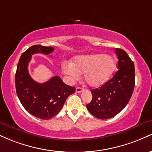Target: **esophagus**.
Here are the masks:
<instances>
[{
  "label": "esophagus",
  "instance_id": "esophagus-1",
  "mask_svg": "<svg viewBox=\"0 0 152 152\" xmlns=\"http://www.w3.org/2000/svg\"><path fill=\"white\" fill-rule=\"evenodd\" d=\"M83 91V88H82L81 87H77L76 89V91L77 92V93H81Z\"/></svg>",
  "mask_w": 152,
  "mask_h": 152
}]
</instances>
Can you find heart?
<instances>
[{
    "label": "heart",
    "mask_w": 152,
    "mask_h": 152,
    "mask_svg": "<svg viewBox=\"0 0 152 152\" xmlns=\"http://www.w3.org/2000/svg\"><path fill=\"white\" fill-rule=\"evenodd\" d=\"M116 67L114 57L102 53L81 55L74 57L71 63H64V74L77 80L84 74V81L91 87H99L106 83Z\"/></svg>",
    "instance_id": "obj_1"
}]
</instances>
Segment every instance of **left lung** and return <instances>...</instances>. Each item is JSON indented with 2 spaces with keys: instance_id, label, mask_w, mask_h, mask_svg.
Returning a JSON list of instances; mask_svg holds the SVG:
<instances>
[{
  "instance_id": "left-lung-1",
  "label": "left lung",
  "mask_w": 152,
  "mask_h": 152,
  "mask_svg": "<svg viewBox=\"0 0 152 152\" xmlns=\"http://www.w3.org/2000/svg\"><path fill=\"white\" fill-rule=\"evenodd\" d=\"M116 53L118 70L102 86L91 90L92 100L86 105L91 114L100 119H107L118 114L127 105L134 91V62L121 48H116Z\"/></svg>"
}]
</instances>
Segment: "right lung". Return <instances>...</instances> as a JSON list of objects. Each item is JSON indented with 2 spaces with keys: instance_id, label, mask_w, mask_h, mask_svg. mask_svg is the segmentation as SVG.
<instances>
[{
  "instance_id": "right-lung-1",
  "label": "right lung",
  "mask_w": 152,
  "mask_h": 152,
  "mask_svg": "<svg viewBox=\"0 0 152 152\" xmlns=\"http://www.w3.org/2000/svg\"><path fill=\"white\" fill-rule=\"evenodd\" d=\"M53 47L34 45L22 54L15 73V88L20 103L27 111L36 117L49 119L64 106L66 99L75 92V87L65 84L59 76H53L40 83L31 77L28 66L34 53L49 55Z\"/></svg>"
}]
</instances>
